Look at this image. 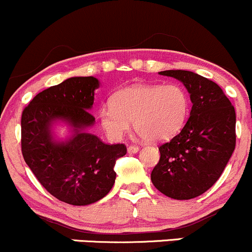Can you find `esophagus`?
I'll return each mask as SVG.
<instances>
[{
	"label": "esophagus",
	"mask_w": 252,
	"mask_h": 252,
	"mask_svg": "<svg viewBox=\"0 0 252 252\" xmlns=\"http://www.w3.org/2000/svg\"><path fill=\"white\" fill-rule=\"evenodd\" d=\"M138 150H139V148H138L137 145H129V147L127 148V151H128L129 154H136L138 153Z\"/></svg>",
	"instance_id": "34e87169"
}]
</instances>
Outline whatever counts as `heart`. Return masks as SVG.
<instances>
[{
  "label": "heart",
  "mask_w": 252,
  "mask_h": 252,
  "mask_svg": "<svg viewBox=\"0 0 252 252\" xmlns=\"http://www.w3.org/2000/svg\"><path fill=\"white\" fill-rule=\"evenodd\" d=\"M190 113V98L178 84H137L116 91L112 105L99 110V121L109 137L121 138L129 123L139 136L159 142L177 134Z\"/></svg>",
  "instance_id": "1"
}]
</instances>
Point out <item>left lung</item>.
<instances>
[{"label":"left lung","mask_w":252,"mask_h":252,"mask_svg":"<svg viewBox=\"0 0 252 252\" xmlns=\"http://www.w3.org/2000/svg\"><path fill=\"white\" fill-rule=\"evenodd\" d=\"M180 80L192 102L190 118L169 142L158 147L151 181L174 199H191L209 190L235 148V110L216 83L190 71H163Z\"/></svg>","instance_id":"8db88e82"}]
</instances>
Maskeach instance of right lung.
Wrapping results in <instances>:
<instances>
[{"instance_id": "right-lung-1", "label": "right lung", "mask_w": 252, "mask_h": 252, "mask_svg": "<svg viewBox=\"0 0 252 252\" xmlns=\"http://www.w3.org/2000/svg\"><path fill=\"white\" fill-rule=\"evenodd\" d=\"M99 82L73 77L33 97L21 115V153L37 180L59 201L88 205L103 198L115 183L114 166L127 149L105 144L85 131L94 125L89 110ZM63 120L73 127L66 142H55L51 126Z\"/></svg>"}]
</instances>
